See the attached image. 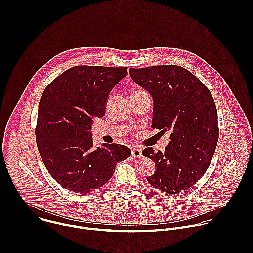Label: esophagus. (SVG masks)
I'll return each instance as SVG.
<instances>
[{"instance_id": "obj_1", "label": "esophagus", "mask_w": 253, "mask_h": 253, "mask_svg": "<svg viewBox=\"0 0 253 253\" xmlns=\"http://www.w3.org/2000/svg\"><path fill=\"white\" fill-rule=\"evenodd\" d=\"M131 154H132V156H133L134 158H140V157L143 156V155H142V149L139 148V147H137V146H134V147L132 148Z\"/></svg>"}]
</instances>
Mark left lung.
<instances>
[{
    "instance_id": "left-lung-1",
    "label": "left lung",
    "mask_w": 253,
    "mask_h": 253,
    "mask_svg": "<svg viewBox=\"0 0 253 253\" xmlns=\"http://www.w3.org/2000/svg\"><path fill=\"white\" fill-rule=\"evenodd\" d=\"M129 73L153 98L151 127L171 133L164 152H154L151 147L142 151L157 167L147 181L169 194L192 187L206 172L219 136L210 91L191 72L177 65L130 68Z\"/></svg>"
}]
</instances>
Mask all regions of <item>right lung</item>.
Listing matches in <instances>:
<instances>
[{"label": "right lung", "mask_w": 253, "mask_h": 253, "mask_svg": "<svg viewBox=\"0 0 253 253\" xmlns=\"http://www.w3.org/2000/svg\"><path fill=\"white\" fill-rule=\"evenodd\" d=\"M126 67L75 66L53 80L39 103L36 142L51 176L65 189L89 193L102 187L131 150L120 144L95 149L93 121L105 114L110 92Z\"/></svg>", "instance_id": "obj_1"}]
</instances>
